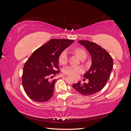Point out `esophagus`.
<instances>
[{"instance_id":"esophagus-1","label":"esophagus","mask_w":131,"mask_h":131,"mask_svg":"<svg viewBox=\"0 0 131 131\" xmlns=\"http://www.w3.org/2000/svg\"><path fill=\"white\" fill-rule=\"evenodd\" d=\"M74 81H75H75H77L78 80L77 79H74Z\"/></svg>"}]
</instances>
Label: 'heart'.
I'll list each match as a JSON object with an SVG mask.
<instances>
[{"mask_svg": "<svg viewBox=\"0 0 131 131\" xmlns=\"http://www.w3.org/2000/svg\"><path fill=\"white\" fill-rule=\"evenodd\" d=\"M72 52L73 53L76 55V56L81 60H84L87 56V53L86 51L81 48V47H75L72 50ZM58 63L61 65H65L68 62V58H67V54L64 52H62L58 56ZM82 72V69L79 67H67L63 71V73L65 74L70 75L73 77H78L79 74H80Z\"/></svg>", "mask_w": 131, "mask_h": 131, "instance_id": "heart-1", "label": "heart"}]
</instances>
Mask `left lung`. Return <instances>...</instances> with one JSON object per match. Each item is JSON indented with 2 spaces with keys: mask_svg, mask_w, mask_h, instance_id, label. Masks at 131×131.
Instances as JSON below:
<instances>
[{
  "mask_svg": "<svg viewBox=\"0 0 131 131\" xmlns=\"http://www.w3.org/2000/svg\"><path fill=\"white\" fill-rule=\"evenodd\" d=\"M92 57V66L84 75V78L89 79L88 84H81L79 81L74 84L73 88L84 96H91L98 92L104 88L110 78L113 68L112 56L102 47L93 42L80 40Z\"/></svg>",
  "mask_w": 131,
  "mask_h": 131,
  "instance_id": "left-lung-1",
  "label": "left lung"
}]
</instances>
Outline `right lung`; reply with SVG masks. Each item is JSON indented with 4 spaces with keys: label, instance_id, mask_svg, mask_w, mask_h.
Returning <instances> with one entry per match:
<instances>
[{
    "label": "right lung",
    "instance_id": "obj_1",
    "mask_svg": "<svg viewBox=\"0 0 131 131\" xmlns=\"http://www.w3.org/2000/svg\"><path fill=\"white\" fill-rule=\"evenodd\" d=\"M73 42V40L51 39L28 59L23 67L22 81L26 93L31 100L45 102L52 97L57 80L49 78L59 73V55Z\"/></svg>",
    "mask_w": 131,
    "mask_h": 131
}]
</instances>
